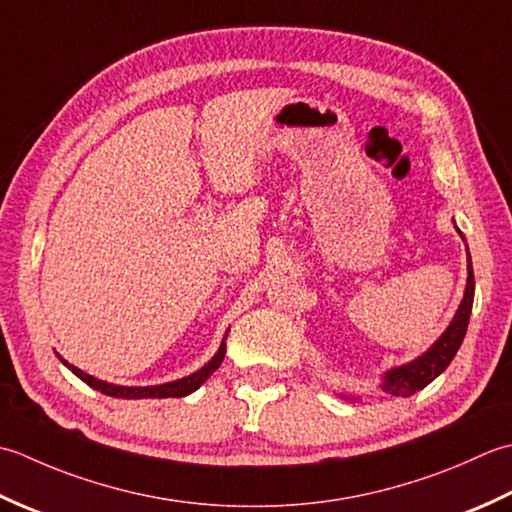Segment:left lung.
Masks as SVG:
<instances>
[{
    "instance_id": "left-lung-1",
    "label": "left lung",
    "mask_w": 512,
    "mask_h": 512,
    "mask_svg": "<svg viewBox=\"0 0 512 512\" xmlns=\"http://www.w3.org/2000/svg\"><path fill=\"white\" fill-rule=\"evenodd\" d=\"M473 296H475V276H473V263L471 254H468V280H466V291L464 300L451 325L442 333V338L437 340L433 347L420 356L417 360L404 364L384 375L382 391L391 395H398V398H409V395L424 389L426 384H431L437 375H440L451 360L455 358L457 349L466 336L468 320H471V309H473Z\"/></svg>"
}]
</instances>
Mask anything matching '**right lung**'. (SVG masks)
<instances>
[{
	"instance_id": "obj_1",
	"label": "right lung",
	"mask_w": 512,
	"mask_h": 512,
	"mask_svg": "<svg viewBox=\"0 0 512 512\" xmlns=\"http://www.w3.org/2000/svg\"><path fill=\"white\" fill-rule=\"evenodd\" d=\"M225 358V342L218 347V353L216 356L205 364V367L201 371H196L192 375H187V378H181L176 382H168V384H159V387H119V384H108L103 380H97L92 378V375L83 373L81 369H77L75 364H68L66 360H61L66 364V367L77 375V378H81L86 384H90L92 389H97L101 393L106 395H112V398H123V400H141V398H183V395H190L192 391H196L201 384L210 378V375L221 367V362Z\"/></svg>"
}]
</instances>
